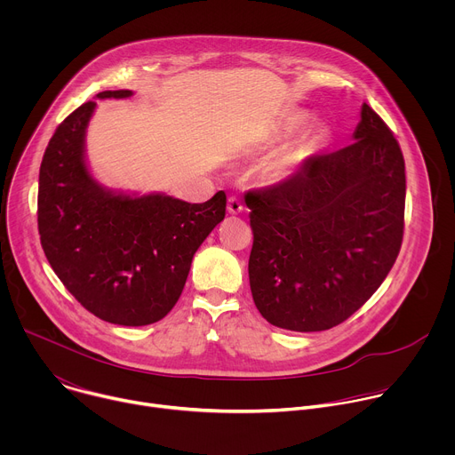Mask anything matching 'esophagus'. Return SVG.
Segmentation results:
<instances>
[{
	"mask_svg": "<svg viewBox=\"0 0 455 455\" xmlns=\"http://www.w3.org/2000/svg\"><path fill=\"white\" fill-rule=\"evenodd\" d=\"M228 212L230 214H239V212H243V202L239 200V198H235V196H232V198H228Z\"/></svg>",
	"mask_w": 455,
	"mask_h": 455,
	"instance_id": "esophagus-1",
	"label": "esophagus"
}]
</instances>
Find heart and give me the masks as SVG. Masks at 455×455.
I'll list each match as a JSON object with an SVG mask.
<instances>
[{
  "mask_svg": "<svg viewBox=\"0 0 455 455\" xmlns=\"http://www.w3.org/2000/svg\"><path fill=\"white\" fill-rule=\"evenodd\" d=\"M306 122V113L295 111L286 115L274 129L270 135L265 139V144H275L290 135H293L297 129L302 127ZM322 142V132L316 125L306 127L293 140H290L286 146H283L268 162L267 165V176L272 181H283L293 176L318 149Z\"/></svg>",
  "mask_w": 455,
  "mask_h": 455,
  "instance_id": "1",
  "label": "heart"
}]
</instances>
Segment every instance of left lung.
<instances>
[{"mask_svg": "<svg viewBox=\"0 0 455 455\" xmlns=\"http://www.w3.org/2000/svg\"><path fill=\"white\" fill-rule=\"evenodd\" d=\"M355 142L311 156L300 171L248 190V277L270 323L323 331L360 309L391 272L403 241L405 160L365 102Z\"/></svg>", "mask_w": 455, "mask_h": 455, "instance_id": "obj_1", "label": "left lung"}]
</instances>
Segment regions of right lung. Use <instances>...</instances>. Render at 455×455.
Segmentation results:
<instances>
[{
	"mask_svg": "<svg viewBox=\"0 0 455 455\" xmlns=\"http://www.w3.org/2000/svg\"><path fill=\"white\" fill-rule=\"evenodd\" d=\"M132 90L97 99H127ZM97 102L79 106L55 129L39 169L37 227L50 267L100 320L148 326L178 302L192 257L223 221L227 196L205 204L165 194L113 192L86 165V127Z\"/></svg>",
	"mask_w": 455,
	"mask_h": 455,
	"instance_id": "add662e5",
	"label": "right lung"
}]
</instances>
